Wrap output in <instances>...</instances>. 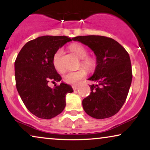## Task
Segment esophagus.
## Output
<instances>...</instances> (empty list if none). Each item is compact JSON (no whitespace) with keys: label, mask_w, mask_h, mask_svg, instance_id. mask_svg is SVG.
<instances>
[{"label":"esophagus","mask_w":150,"mask_h":150,"mask_svg":"<svg viewBox=\"0 0 150 150\" xmlns=\"http://www.w3.org/2000/svg\"><path fill=\"white\" fill-rule=\"evenodd\" d=\"M72 88H73V89L74 90H77L78 89H79V86H76V85H74V86H72Z\"/></svg>","instance_id":"obj_1"}]
</instances>
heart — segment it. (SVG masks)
I'll list each match as a JSON object with an SVG mask.
<instances>
[{"label":"heart","instance_id":"heart-1","mask_svg":"<svg viewBox=\"0 0 150 150\" xmlns=\"http://www.w3.org/2000/svg\"><path fill=\"white\" fill-rule=\"evenodd\" d=\"M69 48L79 59H81V65L82 66L85 67L88 70H92L95 68L97 65V61L94 57L88 56L87 49L83 45L79 43H73L69 45ZM63 54V50L62 48H59L54 52L52 57V65L57 71H62L63 70L61 64V58ZM86 69L84 67H81L76 71H67L63 75V81L69 85H78L87 75V71Z\"/></svg>","mask_w":150,"mask_h":150}]
</instances>
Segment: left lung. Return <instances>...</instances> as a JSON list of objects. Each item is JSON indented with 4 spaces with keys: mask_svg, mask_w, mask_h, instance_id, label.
<instances>
[{
    "mask_svg": "<svg viewBox=\"0 0 150 150\" xmlns=\"http://www.w3.org/2000/svg\"><path fill=\"white\" fill-rule=\"evenodd\" d=\"M74 41L87 45L96 55L97 66L89 81L91 93L83 100V109L96 119L117 113L126 101L132 79L130 56L113 39L100 35L78 36Z\"/></svg>",
    "mask_w": 150,
    "mask_h": 150,
    "instance_id": "left-lung-1",
    "label": "left lung"
}]
</instances>
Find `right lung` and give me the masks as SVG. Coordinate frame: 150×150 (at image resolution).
<instances>
[{
	"instance_id": "add662e5",
	"label": "right lung",
	"mask_w": 150,
	"mask_h": 150,
	"mask_svg": "<svg viewBox=\"0 0 150 150\" xmlns=\"http://www.w3.org/2000/svg\"><path fill=\"white\" fill-rule=\"evenodd\" d=\"M71 39L67 36H42L28 42L15 61L16 88L27 109L41 119L54 117L64 110L65 96L73 92L61 83L54 89L48 83L59 82L61 76L52 65V57Z\"/></svg>"
}]
</instances>
